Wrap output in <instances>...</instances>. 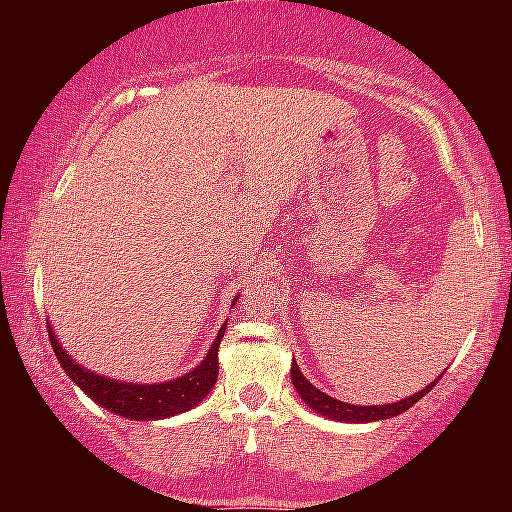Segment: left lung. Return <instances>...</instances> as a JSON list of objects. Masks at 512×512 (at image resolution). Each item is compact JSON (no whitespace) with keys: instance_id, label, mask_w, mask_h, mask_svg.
<instances>
[{"instance_id":"obj_1","label":"left lung","mask_w":512,"mask_h":512,"mask_svg":"<svg viewBox=\"0 0 512 512\" xmlns=\"http://www.w3.org/2000/svg\"><path fill=\"white\" fill-rule=\"evenodd\" d=\"M440 377H443V375H438V380H440ZM438 380H433L429 387L419 389L417 394L403 398V401L384 403V405H352V403H342V401H338V398L324 394V391L314 387V384L307 380L303 373H300L296 361L291 363V382H293V387H296L298 396L305 401L307 408L314 410L321 417L335 419V422H347V424L380 422V419L403 415V412L410 410L412 405L419 401V398H424L426 394H429V391L436 387Z\"/></svg>"}]
</instances>
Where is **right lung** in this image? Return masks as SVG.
I'll use <instances>...</instances> for the list:
<instances>
[{"label": "right lung", "instance_id": "right-lung-1", "mask_svg": "<svg viewBox=\"0 0 512 512\" xmlns=\"http://www.w3.org/2000/svg\"><path fill=\"white\" fill-rule=\"evenodd\" d=\"M235 303L237 296L233 298V305ZM223 333H226V324L219 328V335L214 338L212 347L207 349V356L200 361V366L188 370L177 380L137 384L114 380V377H104L95 370L83 368L79 361H74L62 349L58 338H55L51 321H48V338H51L53 352L76 387L93 398L97 405L114 412V415L137 419V422H153V419L181 415V412L195 408L202 398H207L216 384V377H219V345Z\"/></svg>", "mask_w": 512, "mask_h": 512}]
</instances>
